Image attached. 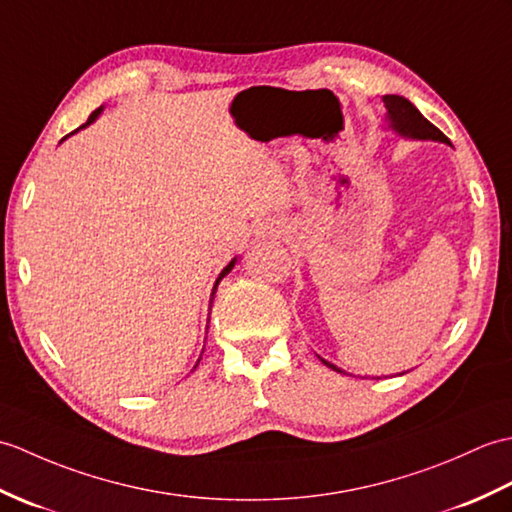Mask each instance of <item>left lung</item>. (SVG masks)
I'll return each instance as SVG.
<instances>
[{
    "label": "left lung",
    "mask_w": 512,
    "mask_h": 512,
    "mask_svg": "<svg viewBox=\"0 0 512 512\" xmlns=\"http://www.w3.org/2000/svg\"><path fill=\"white\" fill-rule=\"evenodd\" d=\"M383 102H385V109H388V118L392 122V127L401 135H410V138H416V140H438V142L449 144L447 135L442 133L438 127H434V124H431L407 98L388 94V96H383ZM324 366H328L335 372H342L328 361H324Z\"/></svg>",
    "instance_id": "8db88e82"
}]
</instances>
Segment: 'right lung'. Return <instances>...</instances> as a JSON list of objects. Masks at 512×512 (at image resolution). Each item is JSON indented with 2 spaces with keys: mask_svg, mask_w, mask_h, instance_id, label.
I'll return each instance as SVG.
<instances>
[{
  "mask_svg": "<svg viewBox=\"0 0 512 512\" xmlns=\"http://www.w3.org/2000/svg\"><path fill=\"white\" fill-rule=\"evenodd\" d=\"M98 113H100V109H96V111L92 113V116H89V120H87V122L83 124V127H87V124H89V122H94V120H96V116H98ZM232 267H234V260H232V263H230V265H227V267H225V269L221 271V274H219V280H217V285H219V282H221V280H223V278H225L227 274H230V271H232ZM217 285H214V291H217ZM214 291H212V298H214ZM212 298H210V304H212Z\"/></svg>",
  "mask_w": 512,
  "mask_h": 512,
  "instance_id": "1",
  "label": "right lung"
}]
</instances>
